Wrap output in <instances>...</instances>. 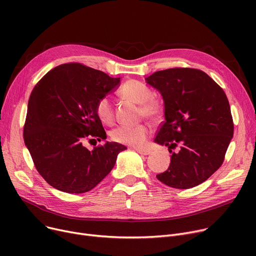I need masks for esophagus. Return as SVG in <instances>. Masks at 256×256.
Instances as JSON below:
<instances>
[{
	"label": "esophagus",
	"mask_w": 256,
	"mask_h": 256,
	"mask_svg": "<svg viewBox=\"0 0 256 256\" xmlns=\"http://www.w3.org/2000/svg\"><path fill=\"white\" fill-rule=\"evenodd\" d=\"M136 152H139L142 156H147V154H150V150H144V148H136Z\"/></svg>",
	"instance_id": "1"
}]
</instances>
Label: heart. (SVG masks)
<instances>
[{
    "label": "heart",
    "instance_id": "1",
    "mask_svg": "<svg viewBox=\"0 0 256 256\" xmlns=\"http://www.w3.org/2000/svg\"><path fill=\"white\" fill-rule=\"evenodd\" d=\"M120 96L122 98L139 104V114L150 120H156L160 112L162 106L154 100V92L146 85L128 80L120 89ZM96 113L98 119L104 124H111L114 121V104L109 96H102L96 100ZM150 135V128L145 124L137 126H119L112 130L111 138L113 141L130 145L141 147L146 142Z\"/></svg>",
    "mask_w": 256,
    "mask_h": 256
}]
</instances>
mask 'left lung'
I'll use <instances>...</instances> for the list:
<instances>
[{"mask_svg": "<svg viewBox=\"0 0 256 256\" xmlns=\"http://www.w3.org/2000/svg\"><path fill=\"white\" fill-rule=\"evenodd\" d=\"M146 83L162 94L165 121L154 141L171 154L168 169L156 178L176 189L206 182L222 165L234 136L230 106L223 89L195 68L160 70ZM181 146L178 153L172 150Z\"/></svg>", "mask_w": 256, "mask_h": 256, "instance_id": "obj_1", "label": "left lung"}]
</instances>
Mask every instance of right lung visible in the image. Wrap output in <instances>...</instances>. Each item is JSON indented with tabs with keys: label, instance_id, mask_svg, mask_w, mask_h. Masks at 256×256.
Masks as SVG:
<instances>
[{
	"label": "right lung",
	"instance_id": "add662e5",
	"mask_svg": "<svg viewBox=\"0 0 256 256\" xmlns=\"http://www.w3.org/2000/svg\"><path fill=\"white\" fill-rule=\"evenodd\" d=\"M120 83V78L80 63L59 65L34 87L28 102L24 140L44 180L65 193L92 190L113 169L126 147L106 142L86 148V140L106 138L96 113V100Z\"/></svg>",
	"mask_w": 256,
	"mask_h": 256
}]
</instances>
